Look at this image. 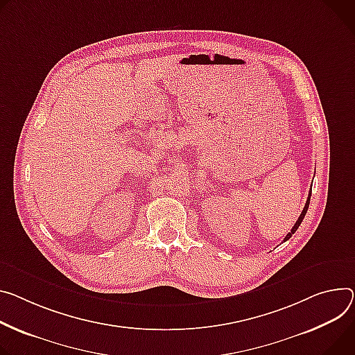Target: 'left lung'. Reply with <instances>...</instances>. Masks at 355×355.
<instances>
[{"instance_id":"1","label":"left lung","mask_w":355,"mask_h":355,"mask_svg":"<svg viewBox=\"0 0 355 355\" xmlns=\"http://www.w3.org/2000/svg\"><path fill=\"white\" fill-rule=\"evenodd\" d=\"M310 197H311V192L309 194V198H307V202H306V205H304V208H303V211H302V214H300V216H299V219L296 220V223H295V227L292 228V231H290L286 236H284V241H287V239H290L292 238V235L297 231V228L300 227V223H302V220L304 219V215H306V212H307V209H309V204H310Z\"/></svg>"}]
</instances>
